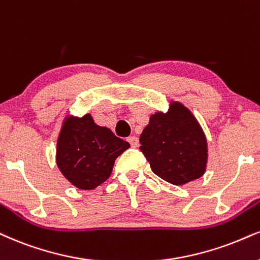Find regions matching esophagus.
Returning a JSON list of instances; mask_svg holds the SVG:
<instances>
[{
	"label": "esophagus",
	"instance_id": "34e87169",
	"mask_svg": "<svg viewBox=\"0 0 260 260\" xmlns=\"http://www.w3.org/2000/svg\"><path fill=\"white\" fill-rule=\"evenodd\" d=\"M127 142H129L131 147H134V148L139 146V139H137L136 136H130L129 139H127Z\"/></svg>",
	"mask_w": 260,
	"mask_h": 260
}]
</instances>
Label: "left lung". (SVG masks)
<instances>
[{
    "mask_svg": "<svg viewBox=\"0 0 260 260\" xmlns=\"http://www.w3.org/2000/svg\"><path fill=\"white\" fill-rule=\"evenodd\" d=\"M140 143L152 171L171 184L200 178L206 170V137L191 112L179 102H171L168 113L150 117Z\"/></svg>",
    "mask_w": 260,
    "mask_h": 260,
    "instance_id": "1",
    "label": "left lung"
}]
</instances>
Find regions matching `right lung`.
Returning a JSON list of instances; mask_svg holds the SVG:
<instances>
[{"instance_id":"add662e5","label":"right lung","mask_w":260,"mask_h":260,"mask_svg":"<svg viewBox=\"0 0 260 260\" xmlns=\"http://www.w3.org/2000/svg\"><path fill=\"white\" fill-rule=\"evenodd\" d=\"M130 145L110 129L99 126L90 114L69 117L56 145V164L75 187L90 190L110 177L115 159Z\"/></svg>"}]
</instances>
